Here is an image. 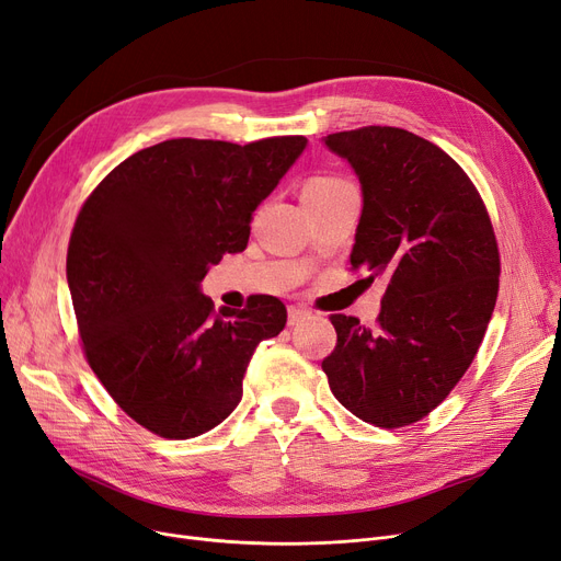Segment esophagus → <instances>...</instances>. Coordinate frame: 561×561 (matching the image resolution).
Returning a JSON list of instances; mask_svg holds the SVG:
<instances>
[{
    "label": "esophagus",
    "mask_w": 561,
    "mask_h": 561,
    "mask_svg": "<svg viewBox=\"0 0 561 561\" xmlns=\"http://www.w3.org/2000/svg\"><path fill=\"white\" fill-rule=\"evenodd\" d=\"M309 317V309L302 307H288V325H298Z\"/></svg>",
    "instance_id": "obj_1"
}]
</instances>
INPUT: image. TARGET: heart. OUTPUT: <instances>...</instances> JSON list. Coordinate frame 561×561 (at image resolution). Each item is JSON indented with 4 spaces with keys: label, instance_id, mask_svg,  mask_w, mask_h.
Here are the masks:
<instances>
[{
    "label": "heart",
    "instance_id": "heart-1",
    "mask_svg": "<svg viewBox=\"0 0 561 561\" xmlns=\"http://www.w3.org/2000/svg\"><path fill=\"white\" fill-rule=\"evenodd\" d=\"M346 186H354L348 180L340 178V175H330V173H321V175H312L305 186H302V196H305V203L312 205V203H319L328 196H333L342 190H346Z\"/></svg>",
    "mask_w": 561,
    "mask_h": 561
}]
</instances>
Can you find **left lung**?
Masks as SVG:
<instances>
[{"label":"left lung","instance_id":"8db88e82","mask_svg":"<svg viewBox=\"0 0 561 561\" xmlns=\"http://www.w3.org/2000/svg\"><path fill=\"white\" fill-rule=\"evenodd\" d=\"M325 145L363 184L351 270L386 279L377 325L333 314L337 344L321 367L360 421L396 430L425 419L476 358L500 291L488 207L460 163L398 129L360 127Z\"/></svg>","mask_w":561,"mask_h":561}]
</instances>
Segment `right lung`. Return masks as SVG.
<instances>
[{
	"instance_id": "add662e5",
	"label": "right lung",
	"mask_w": 561,
	"mask_h": 561,
	"mask_svg": "<svg viewBox=\"0 0 561 561\" xmlns=\"http://www.w3.org/2000/svg\"><path fill=\"white\" fill-rule=\"evenodd\" d=\"M305 145L163 140L115 165L82 203L67 252L82 354L115 404L157 437L219 425L242 398L259 342L284 330L279 298L215 312L198 284L247 247L252 213Z\"/></svg>"
}]
</instances>
